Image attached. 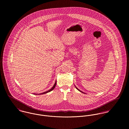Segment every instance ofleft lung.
<instances>
[{
	"label": "left lung",
	"instance_id": "1",
	"mask_svg": "<svg viewBox=\"0 0 129 129\" xmlns=\"http://www.w3.org/2000/svg\"><path fill=\"white\" fill-rule=\"evenodd\" d=\"M74 86H75V88H76V89H77V90H78V91H80V92H82V93H84V92H82V91H80V90H79V89H78V88H77V87H76V86H75V85H74Z\"/></svg>",
	"mask_w": 129,
	"mask_h": 129
}]
</instances>
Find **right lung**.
<instances>
[{"mask_svg":"<svg viewBox=\"0 0 129 129\" xmlns=\"http://www.w3.org/2000/svg\"><path fill=\"white\" fill-rule=\"evenodd\" d=\"M56 81H55V84H54V86L52 87V88H51L50 90H48V91H46V92H43V93H40V94H46V93H48V92H50V91H52L54 88H55V85H56ZM34 94H36L37 95V94H35V93H34Z\"/></svg>","mask_w":129,"mask_h":129,"instance_id":"right-lung-1","label":"right lung"}]
</instances>
